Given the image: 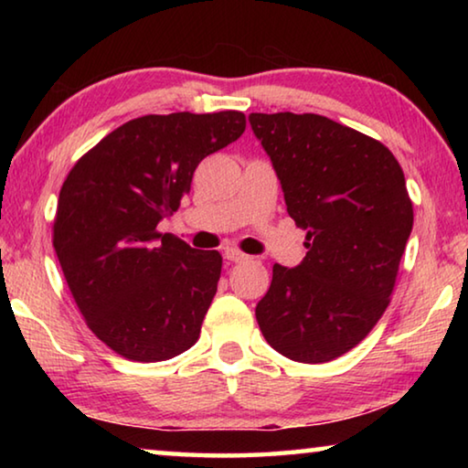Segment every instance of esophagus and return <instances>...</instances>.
Here are the masks:
<instances>
[{
  "instance_id": "34e87169",
  "label": "esophagus",
  "mask_w": 468,
  "mask_h": 468,
  "mask_svg": "<svg viewBox=\"0 0 468 468\" xmlns=\"http://www.w3.org/2000/svg\"><path fill=\"white\" fill-rule=\"evenodd\" d=\"M225 260L227 262H243V260H248V256L237 250H225Z\"/></svg>"
}]
</instances>
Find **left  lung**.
<instances>
[{"mask_svg": "<svg viewBox=\"0 0 468 468\" xmlns=\"http://www.w3.org/2000/svg\"><path fill=\"white\" fill-rule=\"evenodd\" d=\"M281 179L289 217L305 229L297 268L272 266L256 320L274 351L326 363L382 318L413 229L405 173L382 142L315 113H251Z\"/></svg>", "mask_w": 468, "mask_h": 468, "instance_id": "8db88e82", "label": "left lung"}]
</instances>
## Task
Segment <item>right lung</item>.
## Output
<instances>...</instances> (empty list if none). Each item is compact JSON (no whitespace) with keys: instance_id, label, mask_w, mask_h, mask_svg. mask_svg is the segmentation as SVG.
Returning a JSON list of instances; mask_svg holds the SVG:
<instances>
[{"instance_id":"right-lung-1","label":"right lung","mask_w":468,"mask_h":468,"mask_svg":"<svg viewBox=\"0 0 468 468\" xmlns=\"http://www.w3.org/2000/svg\"><path fill=\"white\" fill-rule=\"evenodd\" d=\"M245 132L241 111L144 115L68 173L53 248L86 326L130 361L177 357L200 336L223 258L156 225L179 208L202 158Z\"/></svg>"}]
</instances>
